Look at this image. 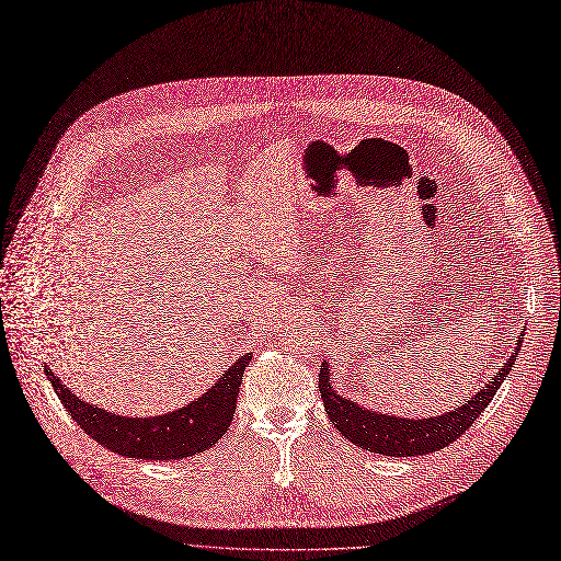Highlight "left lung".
Segmentation results:
<instances>
[{"mask_svg": "<svg viewBox=\"0 0 561 561\" xmlns=\"http://www.w3.org/2000/svg\"><path fill=\"white\" fill-rule=\"evenodd\" d=\"M523 339L525 334L516 336V351L508 355V359L504 362V369H500L495 378L485 382V387L477 389V392L462 405L435 417L410 420V417L389 415V412H376L374 408H362L359 403L336 392L330 380L328 362H323L321 374H319V392L325 403L330 422L348 443L382 456L433 454L458 440V437L477 422L483 408H489L500 385L508 376L511 367H514L518 351L523 346Z\"/></svg>", "mask_w": 561, "mask_h": 561, "instance_id": "8db88e82", "label": "left lung"}]
</instances>
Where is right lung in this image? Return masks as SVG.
<instances>
[{"mask_svg": "<svg viewBox=\"0 0 561 561\" xmlns=\"http://www.w3.org/2000/svg\"><path fill=\"white\" fill-rule=\"evenodd\" d=\"M250 359L252 353L238 357V362L208 387L206 394L158 417L114 415L76 397V392L61 385L53 369L45 367V376L53 382L68 415L91 435V440L126 458L181 460L210 449L227 433L236 412L240 380Z\"/></svg>", "mask_w": 561, "mask_h": 561, "instance_id": "obj_1", "label": "right lung"}]
</instances>
